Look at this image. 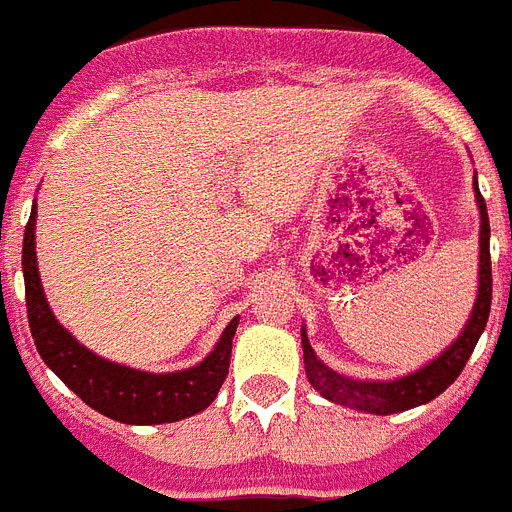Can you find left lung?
<instances>
[{
	"label": "left lung",
	"mask_w": 512,
	"mask_h": 512,
	"mask_svg": "<svg viewBox=\"0 0 512 512\" xmlns=\"http://www.w3.org/2000/svg\"><path fill=\"white\" fill-rule=\"evenodd\" d=\"M476 191V207H479L481 231H479V289H476V302L465 321L458 339L436 355L431 363H426L418 371L407 373L400 378L378 381V378H352L334 371L315 355L307 339V328L302 326V355H305L307 381L313 384L315 392H321L323 400L334 405L352 407L357 413L371 415H392L405 413L410 407L426 405L434 397L447 389V386L460 376V371L468 363L473 347L484 334L486 321H489V307H492V260H489V215H486V202L479 191V181H473Z\"/></svg>",
	"instance_id": "1"
}]
</instances>
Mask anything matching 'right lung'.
Listing matches in <instances>:
<instances>
[{
    "label": "right lung",
    "instance_id": "add662e5",
    "mask_svg": "<svg viewBox=\"0 0 512 512\" xmlns=\"http://www.w3.org/2000/svg\"><path fill=\"white\" fill-rule=\"evenodd\" d=\"M23 278H26L28 326L41 360L52 368L68 389L97 413L128 426H157L184 421L213 405L228 376L231 342L239 318L223 328L213 352L184 371L149 373L131 365L112 363L83 347L68 328L57 321L47 302L36 260V202L31 207L23 236Z\"/></svg>",
    "mask_w": 512,
    "mask_h": 512
}]
</instances>
